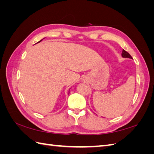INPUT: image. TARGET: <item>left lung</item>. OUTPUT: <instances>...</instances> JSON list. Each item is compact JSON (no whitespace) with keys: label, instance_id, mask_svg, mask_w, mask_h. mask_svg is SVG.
I'll return each mask as SVG.
<instances>
[{"label":"left lung","instance_id":"left-lung-1","mask_svg":"<svg viewBox=\"0 0 154 154\" xmlns=\"http://www.w3.org/2000/svg\"><path fill=\"white\" fill-rule=\"evenodd\" d=\"M122 56L123 57H128V58H131V59H132V56L130 55V54L128 53V52H127L126 51H125L124 50H122Z\"/></svg>","mask_w":154,"mask_h":154}]
</instances>
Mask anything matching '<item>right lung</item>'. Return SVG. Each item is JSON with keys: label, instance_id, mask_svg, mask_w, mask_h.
Returning a JSON list of instances; mask_svg holds the SVG:
<instances>
[{"label": "right lung", "instance_id": "right-lung-1", "mask_svg": "<svg viewBox=\"0 0 154 154\" xmlns=\"http://www.w3.org/2000/svg\"><path fill=\"white\" fill-rule=\"evenodd\" d=\"M40 41H41V40H40Z\"/></svg>", "mask_w": 154, "mask_h": 154}]
</instances>
